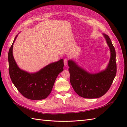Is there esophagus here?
Returning a JSON list of instances; mask_svg holds the SVG:
<instances>
[{"label":"esophagus","instance_id":"34e87169","mask_svg":"<svg viewBox=\"0 0 127 127\" xmlns=\"http://www.w3.org/2000/svg\"><path fill=\"white\" fill-rule=\"evenodd\" d=\"M64 66H66V65L67 64V60L66 58L64 59Z\"/></svg>","mask_w":127,"mask_h":127}]
</instances>
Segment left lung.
Returning a JSON list of instances; mask_svg holds the SVG:
<instances>
[{
    "mask_svg": "<svg viewBox=\"0 0 127 127\" xmlns=\"http://www.w3.org/2000/svg\"><path fill=\"white\" fill-rule=\"evenodd\" d=\"M103 35L111 52L109 63L106 69L91 74L78 66L74 61H68L71 85L76 93L84 98H95L102 96L108 91L116 77V50L109 36L105 34Z\"/></svg>",
    "mask_w": 127,
    "mask_h": 127,
    "instance_id": "obj_1",
    "label": "left lung"
}]
</instances>
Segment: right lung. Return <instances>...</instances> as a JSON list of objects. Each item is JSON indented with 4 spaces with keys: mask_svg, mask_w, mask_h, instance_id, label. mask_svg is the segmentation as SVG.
I'll return each instance as SVG.
<instances>
[{
    "mask_svg": "<svg viewBox=\"0 0 127 127\" xmlns=\"http://www.w3.org/2000/svg\"><path fill=\"white\" fill-rule=\"evenodd\" d=\"M17 36L14 40L8 55L11 82L20 93L27 98L40 100L47 98L51 93L58 75L64 70V60L49 64L33 74L23 70L18 67L13 55V44Z\"/></svg>",
    "mask_w": 127,
    "mask_h": 127,
    "instance_id": "add662e5",
    "label": "right lung"
}]
</instances>
